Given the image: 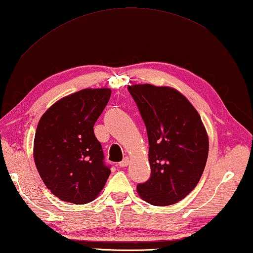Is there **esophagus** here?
Returning a JSON list of instances; mask_svg holds the SVG:
<instances>
[{
    "mask_svg": "<svg viewBox=\"0 0 253 253\" xmlns=\"http://www.w3.org/2000/svg\"><path fill=\"white\" fill-rule=\"evenodd\" d=\"M128 164H129V158L125 157L121 163H119V166H121V168H126Z\"/></svg>",
    "mask_w": 253,
    "mask_h": 253,
    "instance_id": "1",
    "label": "esophagus"
}]
</instances>
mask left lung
<instances>
[{
	"label": "left lung",
	"instance_id": "1",
	"mask_svg": "<svg viewBox=\"0 0 253 253\" xmlns=\"http://www.w3.org/2000/svg\"><path fill=\"white\" fill-rule=\"evenodd\" d=\"M148 136L151 177L138 195L155 207L177 203L198 185L207 164L209 137L196 109L170 87L128 85Z\"/></svg>",
	"mask_w": 253,
	"mask_h": 253
}]
</instances>
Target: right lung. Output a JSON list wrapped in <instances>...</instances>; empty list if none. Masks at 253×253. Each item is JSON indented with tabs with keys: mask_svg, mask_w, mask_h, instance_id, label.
I'll return each instance as SVG.
<instances>
[{
	"mask_svg": "<svg viewBox=\"0 0 253 253\" xmlns=\"http://www.w3.org/2000/svg\"><path fill=\"white\" fill-rule=\"evenodd\" d=\"M108 88H87L58 100L42 115L33 158L51 193L65 202L85 204L104 188L110 169L93 132L109 101Z\"/></svg>",
	"mask_w": 253,
	"mask_h": 253,
	"instance_id": "right-lung-1",
	"label": "right lung"
}]
</instances>
